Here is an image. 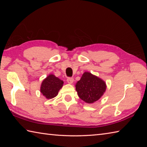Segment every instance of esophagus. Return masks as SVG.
Here are the masks:
<instances>
[{
    "label": "esophagus",
    "instance_id": "1",
    "mask_svg": "<svg viewBox=\"0 0 147 147\" xmlns=\"http://www.w3.org/2000/svg\"><path fill=\"white\" fill-rule=\"evenodd\" d=\"M67 82L68 83L72 84V83H73V82H74V79L73 78L69 77V78H67Z\"/></svg>",
    "mask_w": 147,
    "mask_h": 147
}]
</instances>
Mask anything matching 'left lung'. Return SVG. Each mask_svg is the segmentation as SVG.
<instances>
[{
    "instance_id": "8db88e82",
    "label": "left lung",
    "mask_w": 147,
    "mask_h": 147,
    "mask_svg": "<svg viewBox=\"0 0 147 147\" xmlns=\"http://www.w3.org/2000/svg\"><path fill=\"white\" fill-rule=\"evenodd\" d=\"M105 83L99 78L85 72L77 82L76 90L79 97L88 104H92L101 97L105 91Z\"/></svg>"
}]
</instances>
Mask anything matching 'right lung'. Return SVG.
<instances>
[{"label": "right lung", "instance_id": "right-lung-1", "mask_svg": "<svg viewBox=\"0 0 147 147\" xmlns=\"http://www.w3.org/2000/svg\"><path fill=\"white\" fill-rule=\"evenodd\" d=\"M62 85L63 82L53 74H51L43 81L40 92L47 98H54L58 94Z\"/></svg>", "mask_w": 147, "mask_h": 147}]
</instances>
